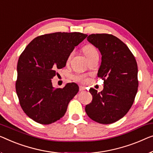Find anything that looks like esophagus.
Returning a JSON list of instances; mask_svg holds the SVG:
<instances>
[{"mask_svg":"<svg viewBox=\"0 0 153 153\" xmlns=\"http://www.w3.org/2000/svg\"><path fill=\"white\" fill-rule=\"evenodd\" d=\"M85 90H86L85 87H84V86H79V91H84Z\"/></svg>","mask_w":153,"mask_h":153,"instance_id":"obj_1","label":"esophagus"}]
</instances>
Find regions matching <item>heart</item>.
<instances>
[{
	"label": "heart",
	"instance_id": "obj_1",
	"mask_svg": "<svg viewBox=\"0 0 153 153\" xmlns=\"http://www.w3.org/2000/svg\"><path fill=\"white\" fill-rule=\"evenodd\" d=\"M83 51L85 56H86L88 60L91 59L92 57H93L95 55H98V52H97V50L95 47L92 46V45H86L85 47H83ZM72 54L70 55L69 59L71 58ZM74 78L76 79V81L80 82H84L85 81V77H84V75L82 74H77L76 76H74Z\"/></svg>",
	"mask_w": 153,
	"mask_h": 153
}]
</instances>
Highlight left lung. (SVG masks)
<instances>
[{
  "mask_svg": "<svg viewBox=\"0 0 153 153\" xmlns=\"http://www.w3.org/2000/svg\"><path fill=\"white\" fill-rule=\"evenodd\" d=\"M87 40L98 49L102 62L97 77L104 79L101 92L91 88L92 102L85 107L91 120L108 124L122 118L137 92V64L126 45L111 34H91Z\"/></svg>",
  "mask_w": 153,
  "mask_h": 153,
  "instance_id": "8db88e82",
  "label": "left lung"
}]
</instances>
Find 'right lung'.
I'll return each mask as SVG.
<instances>
[{
	"label": "right lung",
	"instance_id": "obj_1",
	"mask_svg": "<svg viewBox=\"0 0 153 153\" xmlns=\"http://www.w3.org/2000/svg\"><path fill=\"white\" fill-rule=\"evenodd\" d=\"M86 36L79 32L45 34L34 38L20 56L16 90L22 110L35 122L49 124L65 115L79 86L73 82L55 88L51 79Z\"/></svg>",
	"mask_w": 153,
	"mask_h": 153
}]
</instances>
